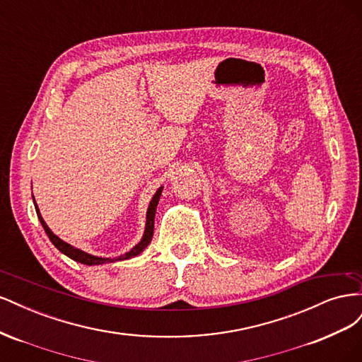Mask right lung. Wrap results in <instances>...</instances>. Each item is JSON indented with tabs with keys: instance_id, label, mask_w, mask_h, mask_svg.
I'll return each instance as SVG.
<instances>
[{
	"instance_id": "add662e5",
	"label": "right lung",
	"mask_w": 362,
	"mask_h": 362,
	"mask_svg": "<svg viewBox=\"0 0 362 362\" xmlns=\"http://www.w3.org/2000/svg\"><path fill=\"white\" fill-rule=\"evenodd\" d=\"M161 192H163V187H160L154 198H152V201L149 202V206H148V213H146V226H145V234L144 237H141L140 243H137L133 249H131L129 252H127L125 255H120L117 258H101V257H95V255H90L87 254V252L81 250V249H76L74 246H71L69 243L63 242L62 238H59L56 234H54L51 229L48 228V225L45 223V221H43L42 216H40V211L39 208L35 202V198H33V202H35V206H36V213H37V217L39 221L43 226V229H45L47 235L49 237L51 243L56 246L62 254H64L66 257H69L71 259L76 261V262H81V264H87V266H100V264H104V262H113V261H120V259H128V258H133V257H137L139 254H141L144 252V249L151 243L152 240V235H154V218H156V211H157V205H158V201H160V196H161Z\"/></svg>"
}]
</instances>
